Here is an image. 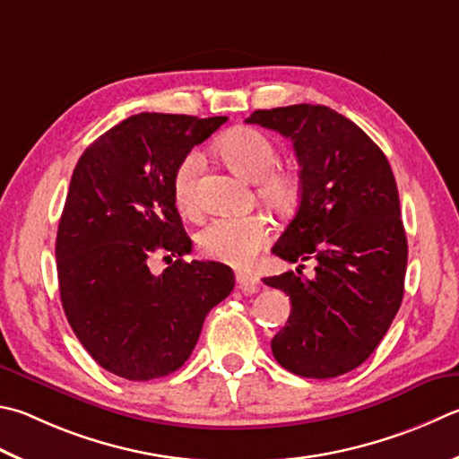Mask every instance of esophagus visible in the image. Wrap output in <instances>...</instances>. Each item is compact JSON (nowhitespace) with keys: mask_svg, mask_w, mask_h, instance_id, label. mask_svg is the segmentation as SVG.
Instances as JSON below:
<instances>
[{"mask_svg":"<svg viewBox=\"0 0 459 459\" xmlns=\"http://www.w3.org/2000/svg\"><path fill=\"white\" fill-rule=\"evenodd\" d=\"M237 287L243 290L245 295H253L261 287V282L255 277L253 273H245V271H238L237 273Z\"/></svg>","mask_w":459,"mask_h":459,"instance_id":"esophagus-1","label":"esophagus"}]
</instances>
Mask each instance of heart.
Here are the masks:
<instances>
[{"mask_svg": "<svg viewBox=\"0 0 459 459\" xmlns=\"http://www.w3.org/2000/svg\"><path fill=\"white\" fill-rule=\"evenodd\" d=\"M219 152L232 170L258 180L261 201L279 212L293 211L301 196V180L295 172L279 170V148L255 128H238L221 140ZM201 154L188 152L174 170V201L182 212L196 208V180ZM271 237V224L263 214H227L208 221L198 232V247L214 261L247 266Z\"/></svg>", "mask_w": 459, "mask_h": 459, "instance_id": "1", "label": "heart"}]
</instances>
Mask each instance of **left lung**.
Instances as JSON below:
<instances>
[{
    "mask_svg": "<svg viewBox=\"0 0 459 459\" xmlns=\"http://www.w3.org/2000/svg\"><path fill=\"white\" fill-rule=\"evenodd\" d=\"M248 124L290 138L301 166L297 212L273 247L289 263L315 258L264 285L290 299L271 341L274 359L301 377L353 371L385 337L403 299L407 238L385 154L343 114L319 104L255 110Z\"/></svg>",
    "mask_w": 459,
    "mask_h": 459,
    "instance_id": "1",
    "label": "left lung"
}]
</instances>
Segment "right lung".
Masks as SVG:
<instances>
[{"instance_id": "1", "label": "right lung", "mask_w": 459, "mask_h": 459, "mask_svg": "<svg viewBox=\"0 0 459 459\" xmlns=\"http://www.w3.org/2000/svg\"><path fill=\"white\" fill-rule=\"evenodd\" d=\"M227 120L130 116L74 169L56 238L60 299L80 343L118 377L150 381L182 368L208 311L235 289L227 264L182 258L193 240L172 190L178 162ZM158 252L178 261L152 275Z\"/></svg>"}]
</instances>
